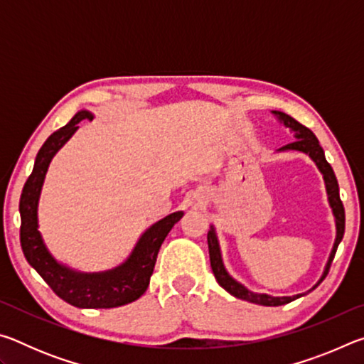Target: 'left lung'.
Segmentation results:
<instances>
[{
	"label": "left lung",
	"instance_id": "1",
	"mask_svg": "<svg viewBox=\"0 0 364 364\" xmlns=\"http://www.w3.org/2000/svg\"><path fill=\"white\" fill-rule=\"evenodd\" d=\"M273 114L278 115L279 120L284 122L286 127L292 128V130L295 132V138H297L294 141V143H289L286 146L279 147V151H300V152L308 154V156L315 160V164L318 165L319 171H321L323 176H324L326 189H328V197H329V204H331L332 212H334V217H336L337 237H336L334 247H332V252L329 255L328 264H326V268H324V273L321 276V279H319L318 284L315 286V287H318L329 273L331 263H332V260H334L337 247L342 241L343 231H345V210H343V204L341 200V196H338V183H337V178L334 175V170H332L329 162L324 157V151H323V147L319 146V141L315 136V133H313L310 128H306L305 125H301V123H299L297 120L292 119V117H289V115L282 114V112H276V110H273ZM207 242H208V254H210V267H212V271L215 274V279L218 281V284L223 287L225 291H228L231 295H234V297L252 301V304H257V305L279 306V305H286V304H289V301H292V300L299 299V297H301V295H304V294H299V295H294V297H271V295H267V294L250 292L249 289H245L242 284H239L237 281H234L231 276L226 273V269L223 267V262H221L218 241H217V236H215L213 228L207 234ZM315 287H313V289H315ZM313 289H311V291H313Z\"/></svg>",
	"mask_w": 364,
	"mask_h": 364
}]
</instances>
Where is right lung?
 <instances>
[{"label":"right lung","mask_w":364,"mask_h":364,"mask_svg":"<svg viewBox=\"0 0 364 364\" xmlns=\"http://www.w3.org/2000/svg\"><path fill=\"white\" fill-rule=\"evenodd\" d=\"M82 120H93V115L88 110L78 112L65 127L54 132L38 151L32 175L23 184L21 194V245L27 262L53 289V292L67 304L78 308H114L132 304L146 292L160 245L171 228L180 221L183 212L171 213L152 225L141 236L130 258L106 273H77L54 260L38 232L36 207L49 162L65 141L77 132Z\"/></svg>","instance_id":"add662e5"}]
</instances>
